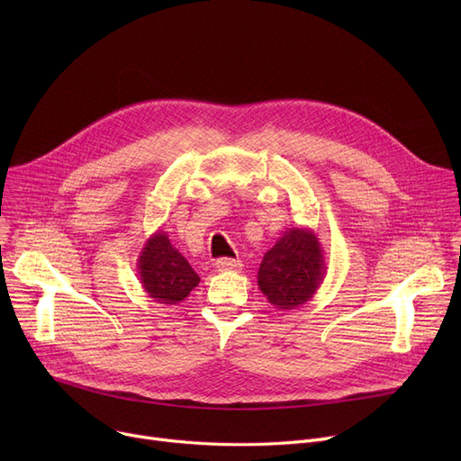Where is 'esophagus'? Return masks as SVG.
Wrapping results in <instances>:
<instances>
[{"mask_svg": "<svg viewBox=\"0 0 461 461\" xmlns=\"http://www.w3.org/2000/svg\"><path fill=\"white\" fill-rule=\"evenodd\" d=\"M240 267H243V263H240L239 259L222 258V259L216 261V269H218V271H239Z\"/></svg>", "mask_w": 461, "mask_h": 461, "instance_id": "esophagus-1", "label": "esophagus"}]
</instances>
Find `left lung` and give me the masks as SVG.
Returning <instances> with one entry per match:
<instances>
[{
	"label": "left lung",
	"instance_id": "1",
	"mask_svg": "<svg viewBox=\"0 0 461 461\" xmlns=\"http://www.w3.org/2000/svg\"><path fill=\"white\" fill-rule=\"evenodd\" d=\"M327 275L323 247L306 228H287L263 256L258 271L259 292L278 310H295L318 294Z\"/></svg>",
	"mask_w": 461,
	"mask_h": 461
}]
</instances>
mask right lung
<instances>
[{
    "mask_svg": "<svg viewBox=\"0 0 461 461\" xmlns=\"http://www.w3.org/2000/svg\"><path fill=\"white\" fill-rule=\"evenodd\" d=\"M136 271L143 292L158 304H177L185 301L200 276L194 273L190 263L169 243L166 231L157 230L138 256Z\"/></svg>",
    "mask_w": 461,
    "mask_h": 461,
    "instance_id": "obj_1",
    "label": "right lung"
}]
</instances>
